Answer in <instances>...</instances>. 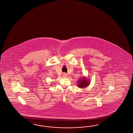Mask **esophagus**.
<instances>
[{
	"mask_svg": "<svg viewBox=\"0 0 133 133\" xmlns=\"http://www.w3.org/2000/svg\"><path fill=\"white\" fill-rule=\"evenodd\" d=\"M67 76H68V75H67L65 73L63 74V76L64 77H66Z\"/></svg>",
	"mask_w": 133,
	"mask_h": 133,
	"instance_id": "esophagus-1",
	"label": "esophagus"
}]
</instances>
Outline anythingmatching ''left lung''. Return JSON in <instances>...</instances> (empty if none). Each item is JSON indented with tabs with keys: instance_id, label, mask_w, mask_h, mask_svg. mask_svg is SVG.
I'll use <instances>...</instances> for the list:
<instances>
[{
	"instance_id": "1",
	"label": "left lung",
	"mask_w": 133,
	"mask_h": 133,
	"mask_svg": "<svg viewBox=\"0 0 133 133\" xmlns=\"http://www.w3.org/2000/svg\"><path fill=\"white\" fill-rule=\"evenodd\" d=\"M89 80H88L86 77H83L82 79H80L78 81L77 86L80 88H85L89 85Z\"/></svg>"
}]
</instances>
